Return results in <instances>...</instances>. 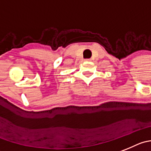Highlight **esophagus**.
<instances>
[{
	"label": "esophagus",
	"instance_id": "obj_1",
	"mask_svg": "<svg viewBox=\"0 0 151 151\" xmlns=\"http://www.w3.org/2000/svg\"><path fill=\"white\" fill-rule=\"evenodd\" d=\"M85 60H86V61H88H88H91V59H86Z\"/></svg>",
	"mask_w": 151,
	"mask_h": 151
}]
</instances>
